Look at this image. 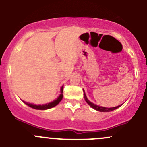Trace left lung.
<instances>
[{"label": "left lung", "mask_w": 147, "mask_h": 147, "mask_svg": "<svg viewBox=\"0 0 147 147\" xmlns=\"http://www.w3.org/2000/svg\"><path fill=\"white\" fill-rule=\"evenodd\" d=\"M83 92H84V100H85L86 102H87V103L88 104V105H90L92 108H93V109H95V110L99 111V112H111V111H113V110H115V109H117V108H119V107H121V105H122V104H121V105H118V106H117V107H105L99 106V105H95V104L91 102L90 100H88V99H87V96H86V94H85V92H84V90H83Z\"/></svg>", "instance_id": "left-lung-1"}]
</instances>
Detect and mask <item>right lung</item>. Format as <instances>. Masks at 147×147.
I'll list each match as a JSON object with an SVG mask.
<instances>
[{
  "instance_id": "obj_1",
  "label": "right lung",
  "mask_w": 147,
  "mask_h": 147,
  "mask_svg": "<svg viewBox=\"0 0 147 147\" xmlns=\"http://www.w3.org/2000/svg\"><path fill=\"white\" fill-rule=\"evenodd\" d=\"M63 86H62L61 89H60V94L58 96L56 100H53V102H49V103L44 104V105H35V104H31L29 102H26L25 101H23L26 105H27L28 106H29L30 107L33 108L35 109H40V110H45V109H50V108H53L54 107H55L56 105H58L60 103V101L63 100Z\"/></svg>"
}]
</instances>
